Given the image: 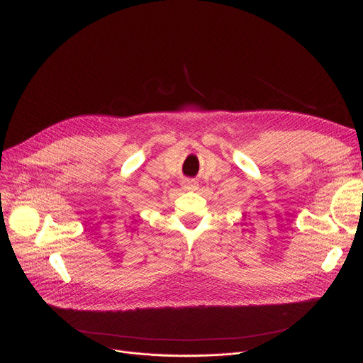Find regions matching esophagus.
I'll use <instances>...</instances> for the list:
<instances>
[{
	"instance_id": "1",
	"label": "esophagus",
	"mask_w": 363,
	"mask_h": 363,
	"mask_svg": "<svg viewBox=\"0 0 363 363\" xmlns=\"http://www.w3.org/2000/svg\"><path fill=\"white\" fill-rule=\"evenodd\" d=\"M185 188L186 189H194L196 188V182L193 179H186L185 181Z\"/></svg>"
}]
</instances>
